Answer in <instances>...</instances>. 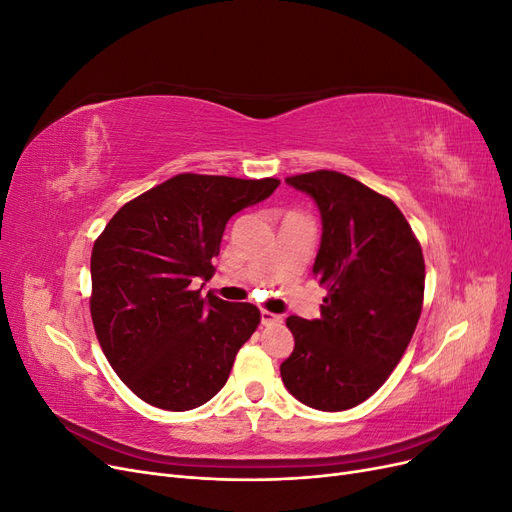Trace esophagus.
<instances>
[{"label": "esophagus", "mask_w": 512, "mask_h": 512, "mask_svg": "<svg viewBox=\"0 0 512 512\" xmlns=\"http://www.w3.org/2000/svg\"><path fill=\"white\" fill-rule=\"evenodd\" d=\"M260 320H262V324H273V322H282V316H277L273 312H267V309H262Z\"/></svg>", "instance_id": "esophagus-1"}]
</instances>
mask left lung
<instances>
[{
  "label": "left lung",
  "instance_id": "left-lung-1",
  "mask_svg": "<svg viewBox=\"0 0 512 512\" xmlns=\"http://www.w3.org/2000/svg\"><path fill=\"white\" fill-rule=\"evenodd\" d=\"M316 200L322 241L314 275L327 288L320 318L290 316L294 350L282 363L286 389L305 406H359L389 380L421 318L425 260L404 213L337 170L286 177Z\"/></svg>",
  "mask_w": 512,
  "mask_h": 512
}]
</instances>
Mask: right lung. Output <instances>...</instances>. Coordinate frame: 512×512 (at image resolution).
<instances>
[{
  "mask_svg": "<svg viewBox=\"0 0 512 512\" xmlns=\"http://www.w3.org/2000/svg\"><path fill=\"white\" fill-rule=\"evenodd\" d=\"M280 179L181 173L123 205L91 250L89 309L115 374L147 404L183 412L226 384L260 324L252 303L200 297L226 222Z\"/></svg>",
  "mask_w": 512,
  "mask_h": 512,
  "instance_id": "right-lung-1",
  "label": "right lung"
}]
</instances>
